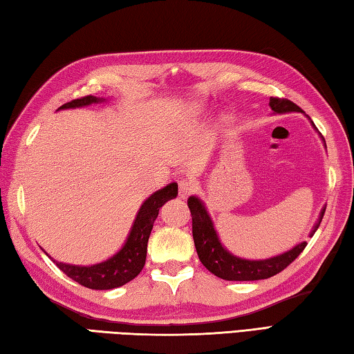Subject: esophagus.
Masks as SVG:
<instances>
[{"label": "esophagus", "mask_w": 354, "mask_h": 354, "mask_svg": "<svg viewBox=\"0 0 354 354\" xmlns=\"http://www.w3.org/2000/svg\"><path fill=\"white\" fill-rule=\"evenodd\" d=\"M196 189V182L192 178H182L178 182V197L180 198H187L191 196V192Z\"/></svg>", "instance_id": "obj_1"}]
</instances>
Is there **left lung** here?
<instances>
[{"label":"left lung","mask_w":354,"mask_h":354,"mask_svg":"<svg viewBox=\"0 0 354 354\" xmlns=\"http://www.w3.org/2000/svg\"><path fill=\"white\" fill-rule=\"evenodd\" d=\"M269 105L272 108L273 114L302 113L301 108L297 104H293L292 100H287V99L270 97ZM312 127L316 129V133H318V128L315 127L313 122H312ZM322 142H324V147H326V140L322 139ZM187 206L191 209L192 236H194V244H196L200 261L209 272L214 273L215 277H218L221 279L257 281V279L270 278L273 275H277V273H279L281 270H284L287 266L293 261V259L298 258V255L307 246V243L302 241L297 244L295 248H292L290 250L284 252V254H279L266 259L240 258L234 254H230V252L221 244L217 230L214 227V221L211 218V215H209L207 209L200 197L191 196L187 198ZM324 212H326V206L321 209L319 217L316 220L312 230H310L308 236H313V234L318 230L324 217Z\"/></svg>","instance_id":"left-lung-1"}]
</instances>
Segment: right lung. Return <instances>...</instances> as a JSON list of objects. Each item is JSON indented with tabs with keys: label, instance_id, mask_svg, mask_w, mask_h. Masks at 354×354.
<instances>
[{
	"label": "right lung",
	"instance_id": "obj_1",
	"mask_svg": "<svg viewBox=\"0 0 354 354\" xmlns=\"http://www.w3.org/2000/svg\"><path fill=\"white\" fill-rule=\"evenodd\" d=\"M105 100L106 99L104 97L85 96L64 104L62 106L57 108V111L68 110V108L88 106L91 104L105 102ZM177 194L178 186L174 182L162 187V189L156 191L154 194H151V196L142 203L139 212H137L124 246L120 248L118 254H114L102 263L91 266H75L56 261V259L50 257L47 252L46 254L48 258H52V261L66 273L68 278L75 279L76 283L84 287L93 288V290H110V288L124 286L131 279H134L142 272L147 259L148 238L151 230H153V225L157 218L158 211H160V207L167 203L168 200L176 198Z\"/></svg>",
	"mask_w": 354,
	"mask_h": 354
}]
</instances>
